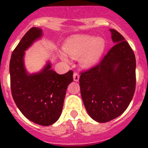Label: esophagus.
Instances as JSON below:
<instances>
[{
  "label": "esophagus",
  "instance_id": "obj_1",
  "mask_svg": "<svg viewBox=\"0 0 148 148\" xmlns=\"http://www.w3.org/2000/svg\"><path fill=\"white\" fill-rule=\"evenodd\" d=\"M73 77H74V81H78V80H79L78 74H74V76H73Z\"/></svg>",
  "mask_w": 148,
  "mask_h": 148
}]
</instances>
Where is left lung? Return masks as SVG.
<instances>
[{"instance_id": "left-lung-1", "label": "left lung", "mask_w": 148, "mask_h": 148, "mask_svg": "<svg viewBox=\"0 0 148 148\" xmlns=\"http://www.w3.org/2000/svg\"><path fill=\"white\" fill-rule=\"evenodd\" d=\"M43 35L41 28L32 27L13 51L9 67L10 89L14 101L24 117L39 125L50 126L61 114L66 90L73 81V72L58 74L51 69L50 60L39 71H27L25 52Z\"/></svg>"}]
</instances>
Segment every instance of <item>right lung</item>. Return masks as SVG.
<instances>
[{
    "label": "right lung",
    "instance_id": "right-lung-1",
    "mask_svg": "<svg viewBox=\"0 0 148 148\" xmlns=\"http://www.w3.org/2000/svg\"><path fill=\"white\" fill-rule=\"evenodd\" d=\"M114 44L100 64L82 72L81 94L88 114L105 123L128 107L136 85V60L133 51L118 32L111 34Z\"/></svg>",
    "mask_w": 148,
    "mask_h": 148
}]
</instances>
